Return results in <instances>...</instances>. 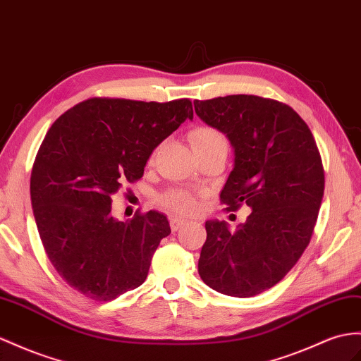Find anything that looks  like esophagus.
Here are the masks:
<instances>
[{
	"mask_svg": "<svg viewBox=\"0 0 361 361\" xmlns=\"http://www.w3.org/2000/svg\"><path fill=\"white\" fill-rule=\"evenodd\" d=\"M169 221H171L172 232H177V230H178L181 226L186 224V219H183V218H180V216H171Z\"/></svg>",
	"mask_w": 361,
	"mask_h": 361,
	"instance_id": "esophagus-1",
	"label": "esophagus"
}]
</instances>
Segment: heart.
<instances>
[{
    "instance_id": "1",
    "label": "heart",
    "mask_w": 361,
    "mask_h": 361,
    "mask_svg": "<svg viewBox=\"0 0 361 361\" xmlns=\"http://www.w3.org/2000/svg\"><path fill=\"white\" fill-rule=\"evenodd\" d=\"M189 140L193 151L207 149V147H214L219 145H227L223 133L212 126H197L195 129H192L189 133ZM157 201H159V204L163 209L180 215H193L200 210L198 195L195 192L188 189H169L161 193V195L157 198Z\"/></svg>"
}]
</instances>
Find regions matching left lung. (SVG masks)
I'll return each mask as SVG.
<instances>
[{"mask_svg": "<svg viewBox=\"0 0 361 361\" xmlns=\"http://www.w3.org/2000/svg\"><path fill=\"white\" fill-rule=\"evenodd\" d=\"M193 105L235 147L221 202L252 209L235 232L206 221L198 273L219 293L252 298L282 281L311 241L325 190L322 157L308 125L279 100L233 94Z\"/></svg>", "mask_w": 361, "mask_h": 361, "instance_id": "left-lung-1", "label": "left lung"}]
</instances>
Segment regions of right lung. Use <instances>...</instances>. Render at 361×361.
I'll list each match as a JSON object with an SVG mask.
<instances>
[{
  "instance_id": "obj_1",
  "label": "right lung",
  "mask_w": 361,
  "mask_h": 361,
  "mask_svg": "<svg viewBox=\"0 0 361 361\" xmlns=\"http://www.w3.org/2000/svg\"><path fill=\"white\" fill-rule=\"evenodd\" d=\"M188 117L190 99L91 97L45 134L32 169V207L44 250L73 290L108 302L145 282L169 221L154 210L117 221L111 197L143 177L152 151Z\"/></svg>"
}]
</instances>
